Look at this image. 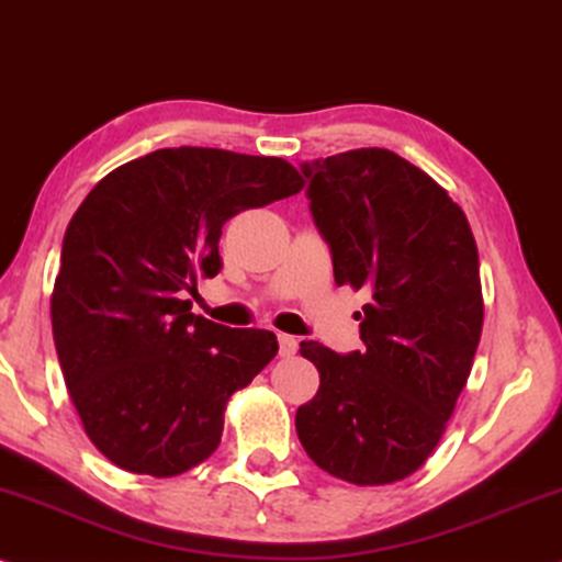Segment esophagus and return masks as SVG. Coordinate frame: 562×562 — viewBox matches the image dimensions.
<instances>
[{"label": "esophagus", "mask_w": 562, "mask_h": 562, "mask_svg": "<svg viewBox=\"0 0 562 562\" xmlns=\"http://www.w3.org/2000/svg\"><path fill=\"white\" fill-rule=\"evenodd\" d=\"M277 340H280V356L282 358L295 356V350H299V340H295L293 335H280Z\"/></svg>", "instance_id": "34e87169"}]
</instances>
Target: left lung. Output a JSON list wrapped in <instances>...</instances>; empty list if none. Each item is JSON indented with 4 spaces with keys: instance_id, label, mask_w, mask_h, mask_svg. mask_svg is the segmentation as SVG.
Instances as JSON below:
<instances>
[{
    "instance_id": "8db88e82",
    "label": "left lung",
    "mask_w": 562,
    "mask_h": 562,
    "mask_svg": "<svg viewBox=\"0 0 562 562\" xmlns=\"http://www.w3.org/2000/svg\"><path fill=\"white\" fill-rule=\"evenodd\" d=\"M303 175L335 282L367 290L369 303L361 350L301 342L319 390L295 431L342 482H401L437 448L474 363L484 322L474 233L442 186L387 148L306 161Z\"/></svg>"
}]
</instances>
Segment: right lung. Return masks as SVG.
I'll use <instances>...</instances> for the list:
<instances>
[{
    "instance_id": "right-lung-1",
    "label": "right lung",
    "mask_w": 562,
    "mask_h": 562,
    "mask_svg": "<svg viewBox=\"0 0 562 562\" xmlns=\"http://www.w3.org/2000/svg\"><path fill=\"white\" fill-rule=\"evenodd\" d=\"M301 188L285 159L180 146L127 161L86 195L65 229L52 333L106 461L167 479L216 450L229 395L272 361L277 337L195 316L186 293L222 269L229 216Z\"/></svg>"
}]
</instances>
